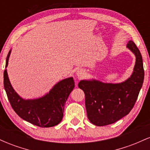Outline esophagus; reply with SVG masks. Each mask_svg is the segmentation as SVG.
I'll use <instances>...</instances> for the list:
<instances>
[{
	"mask_svg": "<svg viewBox=\"0 0 150 150\" xmlns=\"http://www.w3.org/2000/svg\"><path fill=\"white\" fill-rule=\"evenodd\" d=\"M84 75H85V71L82 69H78L76 71V75L78 78H81L82 77H83Z\"/></svg>",
	"mask_w": 150,
	"mask_h": 150,
	"instance_id": "1",
	"label": "esophagus"
}]
</instances>
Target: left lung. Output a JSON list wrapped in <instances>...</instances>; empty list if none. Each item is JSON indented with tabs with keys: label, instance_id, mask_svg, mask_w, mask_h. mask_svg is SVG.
Returning <instances> with one entry per match:
<instances>
[{
	"label": "left lung",
	"instance_id": "left-lung-1",
	"mask_svg": "<svg viewBox=\"0 0 150 150\" xmlns=\"http://www.w3.org/2000/svg\"><path fill=\"white\" fill-rule=\"evenodd\" d=\"M127 48L135 56V64L130 77L120 83L82 80L78 83L85 95L87 118L92 124L104 126L128 115L133 108L144 81V68L140 50L132 41Z\"/></svg>",
	"mask_w": 150,
	"mask_h": 150
}]
</instances>
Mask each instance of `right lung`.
Instances as JSON below:
<instances>
[{"label":"right lung","instance_id":"right-lung-1","mask_svg":"<svg viewBox=\"0 0 150 150\" xmlns=\"http://www.w3.org/2000/svg\"><path fill=\"white\" fill-rule=\"evenodd\" d=\"M11 53L6 58V68ZM3 84L12 108L20 118L32 124L42 128L58 125L62 120L65 104L75 87L73 77L63 79L57 82L47 94L33 99H22L10 83L7 69L3 74Z\"/></svg>","mask_w":150,"mask_h":150}]
</instances>
